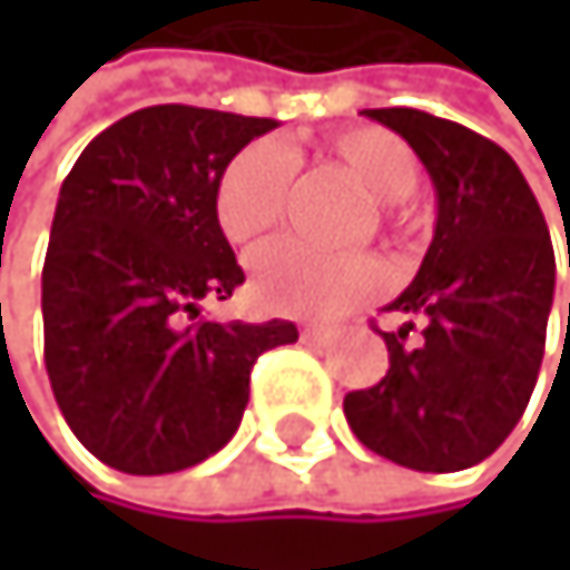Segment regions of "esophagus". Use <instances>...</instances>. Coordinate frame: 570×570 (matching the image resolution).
<instances>
[{
  "mask_svg": "<svg viewBox=\"0 0 570 570\" xmlns=\"http://www.w3.org/2000/svg\"><path fill=\"white\" fill-rule=\"evenodd\" d=\"M327 335H332V327H324V324H304L301 327V342H311V345L327 342Z\"/></svg>",
  "mask_w": 570,
  "mask_h": 570,
  "instance_id": "1",
  "label": "esophagus"
}]
</instances>
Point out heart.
Returning <instances> with one entry per match:
<instances>
[{
  "mask_svg": "<svg viewBox=\"0 0 570 570\" xmlns=\"http://www.w3.org/2000/svg\"><path fill=\"white\" fill-rule=\"evenodd\" d=\"M324 149L383 202L390 222L400 202L417 187L421 164L413 149L390 129L352 126L332 132ZM294 157L276 139L238 149L215 187V215L228 243L256 246L291 208ZM400 225V222H396ZM386 287V266L372 253H317L304 243H276L253 259V294L266 311L294 317H335Z\"/></svg>",
  "mask_w": 570,
  "mask_h": 570,
  "instance_id": "obj_1",
  "label": "heart"
}]
</instances>
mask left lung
Returning a JSON list of instances; mask_svg holds the SVG:
<instances>
[{
    "instance_id": "8db88e82",
    "label": "left lung",
    "mask_w": 570,
    "mask_h": 570,
    "mask_svg": "<svg viewBox=\"0 0 570 570\" xmlns=\"http://www.w3.org/2000/svg\"><path fill=\"white\" fill-rule=\"evenodd\" d=\"M400 132L438 190L431 249L386 307V376L345 396L355 438L413 472H462L510 438L530 403L554 304V249L513 157L421 108H365ZM570 314V311H568ZM413 320L422 342L406 346Z\"/></svg>"
}]
</instances>
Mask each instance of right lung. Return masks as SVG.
<instances>
[{"label": "right lung", "mask_w": 570, "mask_h": 570, "mask_svg": "<svg viewBox=\"0 0 570 570\" xmlns=\"http://www.w3.org/2000/svg\"><path fill=\"white\" fill-rule=\"evenodd\" d=\"M276 129L194 105H149L98 132L60 184L43 259V358L75 438L129 475L180 472L222 451L249 372L291 321H208L246 279L215 215L238 149Z\"/></svg>", "instance_id": "add662e5"}]
</instances>
